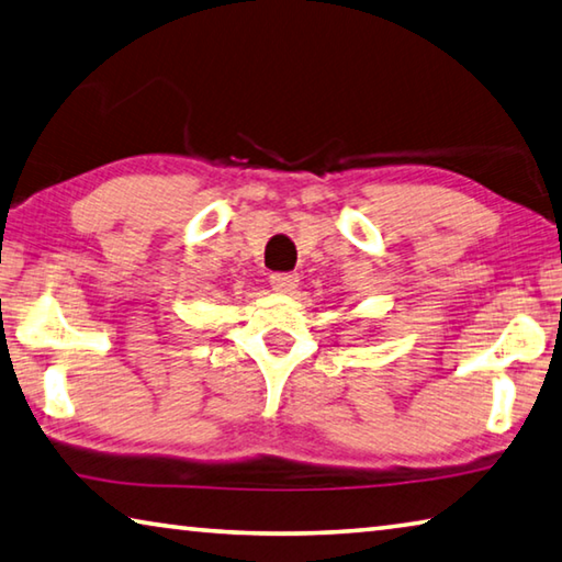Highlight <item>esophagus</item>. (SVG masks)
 <instances>
[{"mask_svg": "<svg viewBox=\"0 0 562 562\" xmlns=\"http://www.w3.org/2000/svg\"><path fill=\"white\" fill-rule=\"evenodd\" d=\"M271 286L279 293H293L299 289V273H271Z\"/></svg>", "mask_w": 562, "mask_h": 562, "instance_id": "34e87169", "label": "esophagus"}]
</instances>
